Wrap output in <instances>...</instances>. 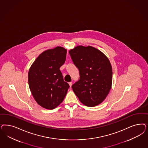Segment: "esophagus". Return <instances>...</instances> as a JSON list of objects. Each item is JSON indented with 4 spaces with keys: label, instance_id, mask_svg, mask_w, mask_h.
Returning <instances> with one entry per match:
<instances>
[{
    "label": "esophagus",
    "instance_id": "obj_1",
    "mask_svg": "<svg viewBox=\"0 0 148 148\" xmlns=\"http://www.w3.org/2000/svg\"><path fill=\"white\" fill-rule=\"evenodd\" d=\"M69 84L70 87H71L72 85V82H69Z\"/></svg>",
    "mask_w": 148,
    "mask_h": 148
}]
</instances>
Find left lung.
Returning a JSON list of instances; mask_svg holds the SVG:
<instances>
[{
  "mask_svg": "<svg viewBox=\"0 0 148 148\" xmlns=\"http://www.w3.org/2000/svg\"><path fill=\"white\" fill-rule=\"evenodd\" d=\"M78 69L80 79L72 86L83 105H100L108 95L112 84V67L108 58L95 47L78 46L69 51Z\"/></svg>",
  "mask_w": 148,
  "mask_h": 148,
  "instance_id": "obj_1",
  "label": "left lung"
}]
</instances>
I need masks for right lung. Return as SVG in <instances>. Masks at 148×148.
I'll use <instances>...</instances> for the list:
<instances>
[{"mask_svg":"<svg viewBox=\"0 0 148 148\" xmlns=\"http://www.w3.org/2000/svg\"><path fill=\"white\" fill-rule=\"evenodd\" d=\"M67 50L58 46L38 56L30 67L28 83L34 99L47 110L56 108L64 100L69 84L64 81L60 67L66 60Z\"/></svg>","mask_w":148,"mask_h":148,"instance_id":"right-lung-1","label":"right lung"}]
</instances>
